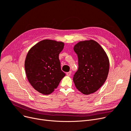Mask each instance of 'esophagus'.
<instances>
[{"label": "esophagus", "instance_id": "1", "mask_svg": "<svg viewBox=\"0 0 131 131\" xmlns=\"http://www.w3.org/2000/svg\"><path fill=\"white\" fill-rule=\"evenodd\" d=\"M71 73H72V71H70V72L66 73V75H67V76H71Z\"/></svg>", "mask_w": 131, "mask_h": 131}]
</instances>
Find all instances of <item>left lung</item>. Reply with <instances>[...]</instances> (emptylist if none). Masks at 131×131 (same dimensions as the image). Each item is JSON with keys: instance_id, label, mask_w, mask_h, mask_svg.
Instances as JSON below:
<instances>
[{"instance_id": "1", "label": "left lung", "mask_w": 131, "mask_h": 131, "mask_svg": "<svg viewBox=\"0 0 131 131\" xmlns=\"http://www.w3.org/2000/svg\"><path fill=\"white\" fill-rule=\"evenodd\" d=\"M78 57L79 68L73 81L78 90L88 95L97 91L105 82L109 61L101 46L93 40L80 41L74 47Z\"/></svg>"}]
</instances>
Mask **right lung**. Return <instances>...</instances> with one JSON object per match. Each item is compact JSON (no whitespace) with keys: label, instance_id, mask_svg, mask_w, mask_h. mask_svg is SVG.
Returning <instances> with one entry per match:
<instances>
[{"label":"right lung","instance_id":"add662e5","mask_svg":"<svg viewBox=\"0 0 131 131\" xmlns=\"http://www.w3.org/2000/svg\"><path fill=\"white\" fill-rule=\"evenodd\" d=\"M64 43L46 39L33 46L25 60V70L29 83L43 94L51 93L65 74L61 70L59 54Z\"/></svg>","mask_w":131,"mask_h":131}]
</instances>
